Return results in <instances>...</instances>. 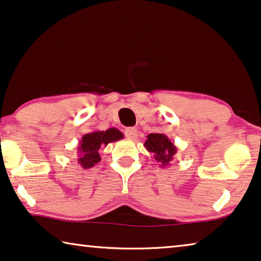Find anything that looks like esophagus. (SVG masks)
Instances as JSON below:
<instances>
[{
  "label": "esophagus",
  "mask_w": 261,
  "mask_h": 261,
  "mask_svg": "<svg viewBox=\"0 0 261 261\" xmlns=\"http://www.w3.org/2000/svg\"><path fill=\"white\" fill-rule=\"evenodd\" d=\"M124 134L129 139H136L138 136V131L135 129V127H126L125 131H124Z\"/></svg>",
  "instance_id": "obj_1"
}]
</instances>
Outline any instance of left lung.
Instances as JSON below:
<instances>
[{
    "label": "left lung",
    "mask_w": 261,
    "mask_h": 261,
    "mask_svg": "<svg viewBox=\"0 0 261 261\" xmlns=\"http://www.w3.org/2000/svg\"><path fill=\"white\" fill-rule=\"evenodd\" d=\"M144 147L149 152L153 153V157L161 164V168H168L177 153V147L173 142H171L168 136L163 134L147 135Z\"/></svg>",
    "instance_id": "8db88e82"
}]
</instances>
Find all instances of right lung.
Returning <instances> with one entry per match:
<instances>
[{
  "label": "right lung",
  "mask_w": 261,
  "mask_h": 261,
  "mask_svg": "<svg viewBox=\"0 0 261 261\" xmlns=\"http://www.w3.org/2000/svg\"><path fill=\"white\" fill-rule=\"evenodd\" d=\"M124 135L116 127H110L106 131H92L84 135L79 143V163L83 169H90L100 162L99 150L106 147L109 143L123 139Z\"/></svg>",
  "instance_id": "1"
}]
</instances>
